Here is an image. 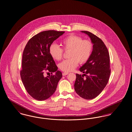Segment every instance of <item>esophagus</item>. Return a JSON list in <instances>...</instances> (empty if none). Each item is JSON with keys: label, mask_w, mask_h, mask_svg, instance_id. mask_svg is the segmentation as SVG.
<instances>
[{"label": "esophagus", "mask_w": 132, "mask_h": 132, "mask_svg": "<svg viewBox=\"0 0 132 132\" xmlns=\"http://www.w3.org/2000/svg\"><path fill=\"white\" fill-rule=\"evenodd\" d=\"M69 74V73H68V72H63V73H62V75L63 76H65L67 75L68 74Z\"/></svg>", "instance_id": "34e87169"}]
</instances>
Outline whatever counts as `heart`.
<instances>
[{"mask_svg": "<svg viewBox=\"0 0 132 132\" xmlns=\"http://www.w3.org/2000/svg\"><path fill=\"white\" fill-rule=\"evenodd\" d=\"M62 49L56 44H52L49 48V53L56 60H60L63 56V50L70 51L68 59L62 61L59 64V69L63 72H69L74 70L78 63H85L92 54L93 48V43L88 39L78 36L71 35L63 38L61 42ZM63 50H62V49Z\"/></svg>", "mask_w": 132, "mask_h": 132, "instance_id": "heart-1", "label": "heart"}]
</instances>
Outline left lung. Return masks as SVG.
<instances>
[{
    "instance_id": "obj_1",
    "label": "left lung",
    "mask_w": 132,
    "mask_h": 132,
    "mask_svg": "<svg viewBox=\"0 0 132 132\" xmlns=\"http://www.w3.org/2000/svg\"><path fill=\"white\" fill-rule=\"evenodd\" d=\"M90 38L93 50L89 59L80 68V71L85 73L76 74L74 88L81 97L91 100L96 97L107 84L111 73L110 56L107 48L102 40L87 31H81ZM86 76V78L84 76Z\"/></svg>"
}]
</instances>
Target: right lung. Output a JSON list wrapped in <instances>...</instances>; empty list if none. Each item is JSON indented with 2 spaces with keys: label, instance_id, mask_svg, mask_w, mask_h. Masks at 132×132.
I'll return each instance as SVG.
<instances>
[{
  "label": "right lung",
  "instance_id": "right-lung-1",
  "mask_svg": "<svg viewBox=\"0 0 132 132\" xmlns=\"http://www.w3.org/2000/svg\"><path fill=\"white\" fill-rule=\"evenodd\" d=\"M64 33L55 30L40 32L28 40L24 49L21 78L27 93L38 101L47 100L53 94L62 77L50 54L49 48ZM47 70L52 75L45 77L43 73Z\"/></svg>",
  "mask_w": 132,
  "mask_h": 132
}]
</instances>
